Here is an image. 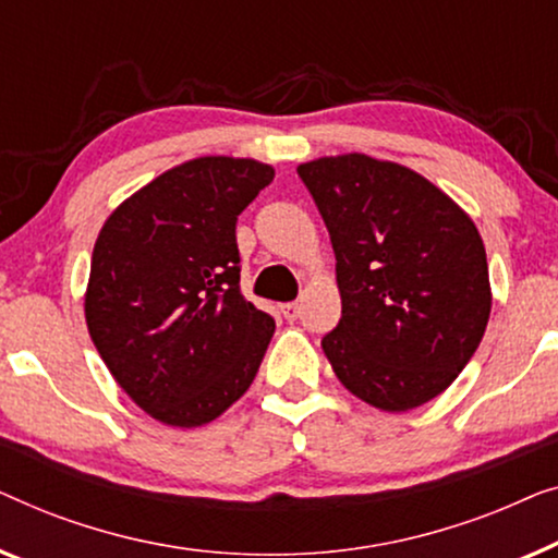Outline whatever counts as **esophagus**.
<instances>
[{"mask_svg": "<svg viewBox=\"0 0 558 558\" xmlns=\"http://www.w3.org/2000/svg\"><path fill=\"white\" fill-rule=\"evenodd\" d=\"M280 313H282V316H286L288 320H295L298 316H301V305H298V303H282V305H280Z\"/></svg>", "mask_w": 558, "mask_h": 558, "instance_id": "1", "label": "esophagus"}]
</instances>
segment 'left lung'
Here are the masks:
<instances>
[{
    "instance_id": "obj_1",
    "label": "left lung",
    "mask_w": 558,
    "mask_h": 558,
    "mask_svg": "<svg viewBox=\"0 0 558 558\" xmlns=\"http://www.w3.org/2000/svg\"><path fill=\"white\" fill-rule=\"evenodd\" d=\"M331 234L341 320L320 341L351 395L387 412L435 399L488 326L473 219L425 177L364 154L298 167Z\"/></svg>"
}]
</instances>
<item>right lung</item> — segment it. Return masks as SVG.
Masks as SVG:
<instances>
[{
    "label": "right lung",
    "instance_id": "right-lung-1",
    "mask_svg": "<svg viewBox=\"0 0 558 558\" xmlns=\"http://www.w3.org/2000/svg\"><path fill=\"white\" fill-rule=\"evenodd\" d=\"M268 163L204 156L125 199L93 247L85 320L141 410L171 427L219 417L253 384L276 331L240 290L238 217Z\"/></svg>",
    "mask_w": 558,
    "mask_h": 558
}]
</instances>
